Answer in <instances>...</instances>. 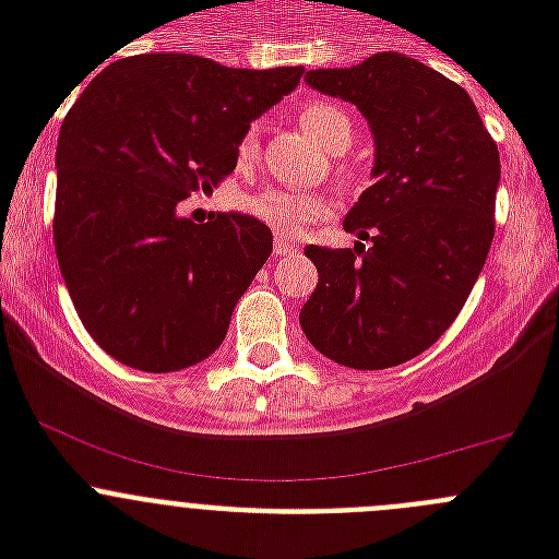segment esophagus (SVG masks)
<instances>
[{
    "label": "esophagus",
    "instance_id": "34e87169",
    "mask_svg": "<svg viewBox=\"0 0 559 559\" xmlns=\"http://www.w3.org/2000/svg\"><path fill=\"white\" fill-rule=\"evenodd\" d=\"M296 251H299V246H296V243H288V240H283V237H276V240H274V254L276 257H290V254H296Z\"/></svg>",
    "mask_w": 559,
    "mask_h": 559
}]
</instances>
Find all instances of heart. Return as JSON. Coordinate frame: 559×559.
I'll list each match as a JSON object with an SVG mask.
<instances>
[{"instance_id":"1","label":"heart","mask_w":559,"mask_h":559,"mask_svg":"<svg viewBox=\"0 0 559 559\" xmlns=\"http://www.w3.org/2000/svg\"><path fill=\"white\" fill-rule=\"evenodd\" d=\"M299 126L313 136L324 151H344L353 140V122L338 106L328 100H310L299 111ZM257 156V131H249L237 142V162L251 165ZM246 212L280 237H299L319 221L333 215V204L319 192L285 190V187H269L246 199Z\"/></svg>"}]
</instances>
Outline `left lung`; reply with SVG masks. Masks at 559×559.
Segmentation results:
<instances>
[{
    "instance_id": "obj_1",
    "label": "left lung",
    "mask_w": 559,
    "mask_h": 559,
    "mask_svg": "<svg viewBox=\"0 0 559 559\" xmlns=\"http://www.w3.org/2000/svg\"><path fill=\"white\" fill-rule=\"evenodd\" d=\"M305 81L355 103L374 133V185L344 229L355 249L308 246L319 285L299 313L322 355L389 369L426 353L464 308L496 235L498 145L471 95L437 69L374 52Z\"/></svg>"
}]
</instances>
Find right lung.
I'll list each match as a JSON object with an SVG mask.
<instances>
[{
  "label": "right lung",
  "mask_w": 559,
  "mask_h": 559,
  "mask_svg": "<svg viewBox=\"0 0 559 559\" xmlns=\"http://www.w3.org/2000/svg\"><path fill=\"white\" fill-rule=\"evenodd\" d=\"M302 72L151 52L108 63L69 108L52 237L83 328L111 358L179 372L221 347L274 237L249 215L192 224L176 206L235 170L249 122Z\"/></svg>",
  "instance_id": "1"
}]
</instances>
